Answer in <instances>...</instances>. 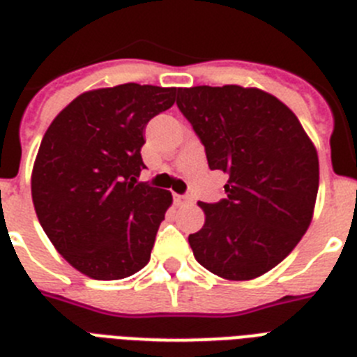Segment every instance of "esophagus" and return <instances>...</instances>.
Here are the masks:
<instances>
[{
    "label": "esophagus",
    "mask_w": 357,
    "mask_h": 357,
    "mask_svg": "<svg viewBox=\"0 0 357 357\" xmlns=\"http://www.w3.org/2000/svg\"><path fill=\"white\" fill-rule=\"evenodd\" d=\"M175 200L178 202V204H189V202H191V197H188V195H175Z\"/></svg>",
    "instance_id": "obj_1"
}]
</instances>
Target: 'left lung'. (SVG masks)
Masks as SVG:
<instances>
[{
    "mask_svg": "<svg viewBox=\"0 0 357 357\" xmlns=\"http://www.w3.org/2000/svg\"><path fill=\"white\" fill-rule=\"evenodd\" d=\"M176 105L229 175L227 197L198 202L206 223L189 234L195 259L227 280L270 272L305 234L318 193V153L284 103L255 87L178 89Z\"/></svg>",
    "mask_w": 357,
    "mask_h": 357,
    "instance_id": "obj_1",
    "label": "left lung"
}]
</instances>
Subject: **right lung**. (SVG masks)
Instances as JSON below:
<instances>
[{"instance_id": "obj_1", "label": "right lung", "mask_w": 357, "mask_h": 357, "mask_svg": "<svg viewBox=\"0 0 357 357\" xmlns=\"http://www.w3.org/2000/svg\"><path fill=\"white\" fill-rule=\"evenodd\" d=\"M176 87L121 84L80 94L48 127L31 172L44 232L78 272L134 275L150 261L172 193L137 182L144 127L175 103Z\"/></svg>"}]
</instances>
